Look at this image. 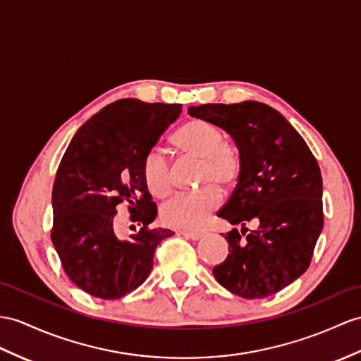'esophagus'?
Instances as JSON below:
<instances>
[{
    "label": "esophagus",
    "mask_w": 361,
    "mask_h": 361,
    "mask_svg": "<svg viewBox=\"0 0 361 361\" xmlns=\"http://www.w3.org/2000/svg\"><path fill=\"white\" fill-rule=\"evenodd\" d=\"M180 234L183 235V237H187V239H191V240H199L202 235V233H197V231H180Z\"/></svg>",
    "instance_id": "obj_1"
}]
</instances>
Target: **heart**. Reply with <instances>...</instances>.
Returning a JSON list of instances; mask_svg holds the SVG:
<instances>
[{
	"mask_svg": "<svg viewBox=\"0 0 361 361\" xmlns=\"http://www.w3.org/2000/svg\"><path fill=\"white\" fill-rule=\"evenodd\" d=\"M176 148L188 157L200 161L197 191L182 192L170 199L161 209L162 221L180 230H197L219 205V191L235 182L240 161L233 147L225 144L224 131L205 119H191L173 137ZM142 176L147 188L154 196H166L171 188L170 169L164 154L153 150L145 156Z\"/></svg>",
	"mask_w": 361,
	"mask_h": 361,
	"instance_id": "obj_1",
	"label": "heart"
}]
</instances>
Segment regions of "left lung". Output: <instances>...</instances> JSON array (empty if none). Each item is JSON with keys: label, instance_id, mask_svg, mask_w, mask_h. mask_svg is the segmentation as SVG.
Returning a JSON list of instances; mask_svg holds the SVG:
<instances>
[{"label": "left lung", "instance_id": "1", "mask_svg": "<svg viewBox=\"0 0 361 361\" xmlns=\"http://www.w3.org/2000/svg\"><path fill=\"white\" fill-rule=\"evenodd\" d=\"M188 113L226 131L239 152L237 185L217 213L234 228L224 234L230 254L214 267L216 280L248 300L282 291L310 267L323 230L317 161L283 114L263 102L191 105ZM251 220L258 228L248 232Z\"/></svg>", "mask_w": 361, "mask_h": 361}]
</instances>
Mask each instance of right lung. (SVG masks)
I'll return each mask as SVG.
<instances>
[{"label": "right lung", "mask_w": 361, "mask_h": 361, "mask_svg": "<svg viewBox=\"0 0 361 361\" xmlns=\"http://www.w3.org/2000/svg\"><path fill=\"white\" fill-rule=\"evenodd\" d=\"M180 111L179 104L119 99L70 140L51 191V242L66 274L87 294L114 300L135 291L150 276L157 245L174 234L150 228L157 207L142 164ZM121 203L129 204L130 220L141 226L128 240L117 234Z\"/></svg>", "instance_id": "obj_1"}]
</instances>
